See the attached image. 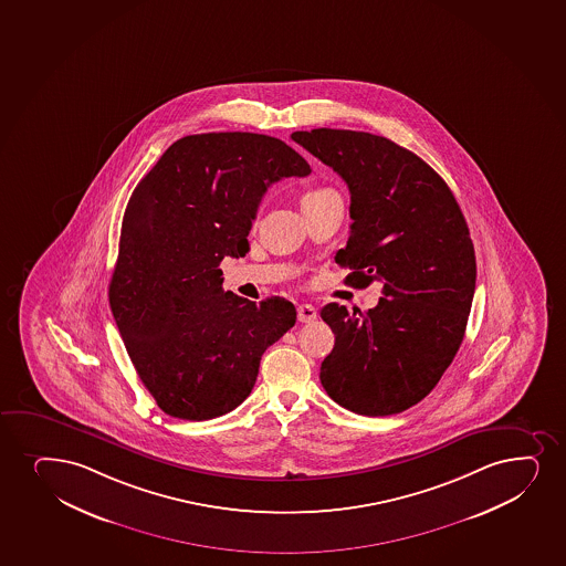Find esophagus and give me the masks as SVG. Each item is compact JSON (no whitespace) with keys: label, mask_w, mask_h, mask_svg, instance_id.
I'll return each instance as SVG.
<instances>
[{"label":"esophagus","mask_w":566,"mask_h":566,"mask_svg":"<svg viewBox=\"0 0 566 566\" xmlns=\"http://www.w3.org/2000/svg\"><path fill=\"white\" fill-rule=\"evenodd\" d=\"M316 308L313 305H300L297 306V319L303 322V324H308V322H314L316 319Z\"/></svg>","instance_id":"1"}]
</instances>
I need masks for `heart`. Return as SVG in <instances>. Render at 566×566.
Instances as JSON below:
<instances>
[{"label":"heart","mask_w":566,"mask_h":566,"mask_svg":"<svg viewBox=\"0 0 566 566\" xmlns=\"http://www.w3.org/2000/svg\"><path fill=\"white\" fill-rule=\"evenodd\" d=\"M327 191H332V189H313V191H308V193H305L303 200L316 199V197H319V195L327 193Z\"/></svg>","instance_id":"heart-1"}]
</instances>
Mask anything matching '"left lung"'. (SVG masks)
Segmentation results:
<instances>
[{"label":"left lung","instance_id":"obj_1","mask_svg":"<svg viewBox=\"0 0 566 566\" xmlns=\"http://www.w3.org/2000/svg\"><path fill=\"white\" fill-rule=\"evenodd\" d=\"M293 140L346 181L350 237L335 263L353 287L382 284L379 305L319 316L335 333L322 361L327 396L348 411L388 417L419 403L464 339L475 252L459 202L424 160L377 134L314 128Z\"/></svg>","mask_w":566,"mask_h":566}]
</instances>
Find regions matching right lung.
<instances>
[{
	"mask_svg": "<svg viewBox=\"0 0 566 566\" xmlns=\"http://www.w3.org/2000/svg\"><path fill=\"white\" fill-rule=\"evenodd\" d=\"M311 167L265 134L174 142L142 178L120 227L109 306L134 369L163 411L208 420L252 392L261 356L293 327L284 297L223 290L221 260L248 252L266 187Z\"/></svg>",
	"mask_w": 566,
	"mask_h": 566,
	"instance_id": "right-lung-1",
	"label": "right lung"
}]
</instances>
